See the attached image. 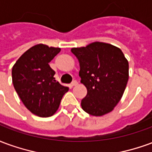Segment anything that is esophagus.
Wrapping results in <instances>:
<instances>
[{
    "label": "esophagus",
    "instance_id": "esophagus-1",
    "mask_svg": "<svg viewBox=\"0 0 152 152\" xmlns=\"http://www.w3.org/2000/svg\"><path fill=\"white\" fill-rule=\"evenodd\" d=\"M77 84H78V82H77L76 80H73L72 82V84H71V86H72V87H73V86H77Z\"/></svg>",
    "mask_w": 152,
    "mask_h": 152
}]
</instances>
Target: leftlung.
<instances>
[{"mask_svg": "<svg viewBox=\"0 0 152 152\" xmlns=\"http://www.w3.org/2000/svg\"><path fill=\"white\" fill-rule=\"evenodd\" d=\"M80 63V82L87 88L81 100L88 114L100 116L112 112L122 98L129 80V63L119 48L103 42L72 48Z\"/></svg>", "mask_w": 152, "mask_h": 152, "instance_id": "1", "label": "left lung"}]
</instances>
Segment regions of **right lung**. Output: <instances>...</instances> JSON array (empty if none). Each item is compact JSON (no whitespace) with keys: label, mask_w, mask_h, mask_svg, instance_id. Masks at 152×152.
<instances>
[{"label":"right lung","mask_w":152,"mask_h":152,"mask_svg":"<svg viewBox=\"0 0 152 152\" xmlns=\"http://www.w3.org/2000/svg\"><path fill=\"white\" fill-rule=\"evenodd\" d=\"M60 48L39 44L28 50L12 68V81L25 107L40 117L53 115L68 87L53 77L55 72L50 63Z\"/></svg>","instance_id":"add662e5"}]
</instances>
